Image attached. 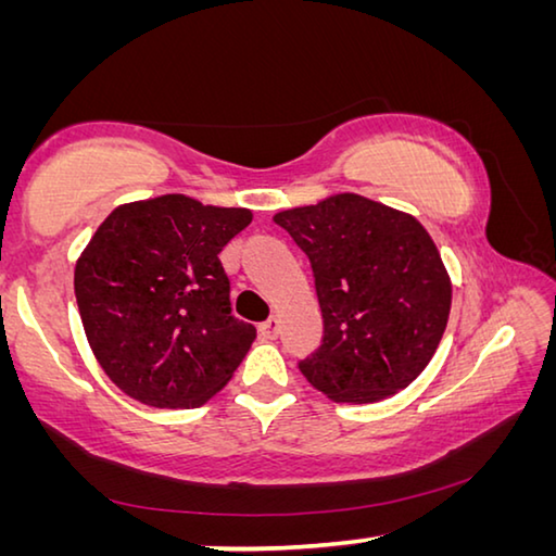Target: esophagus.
I'll use <instances>...</instances> for the list:
<instances>
[{
    "instance_id": "34e87169",
    "label": "esophagus",
    "mask_w": 556,
    "mask_h": 556,
    "mask_svg": "<svg viewBox=\"0 0 556 556\" xmlns=\"http://www.w3.org/2000/svg\"><path fill=\"white\" fill-rule=\"evenodd\" d=\"M279 331H281V326H279V318L277 316H271V318H267L265 324H260V336L262 338H269V341H275V338L279 336Z\"/></svg>"
}]
</instances>
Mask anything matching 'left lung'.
<instances>
[{
  "instance_id": "8db88e82",
  "label": "left lung",
  "mask_w": 556,
  "mask_h": 556,
  "mask_svg": "<svg viewBox=\"0 0 556 556\" xmlns=\"http://www.w3.org/2000/svg\"><path fill=\"white\" fill-rule=\"evenodd\" d=\"M314 269L324 341L299 370L333 402H380L427 368L451 312V279L414 215L357 193L275 215Z\"/></svg>"
}]
</instances>
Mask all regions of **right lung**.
Segmentation results:
<instances>
[{
  "mask_svg": "<svg viewBox=\"0 0 556 556\" xmlns=\"http://www.w3.org/2000/svg\"><path fill=\"white\" fill-rule=\"evenodd\" d=\"M248 208L166 193L117 205L75 265V299L100 368L131 400L191 409L220 392L255 341L230 314L220 250Z\"/></svg>",
  "mask_w": 556,
  "mask_h": 556,
  "instance_id": "1",
  "label": "right lung"
}]
</instances>
